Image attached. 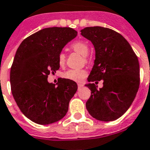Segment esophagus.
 <instances>
[{
	"label": "esophagus",
	"mask_w": 150,
	"mask_h": 150,
	"mask_svg": "<svg viewBox=\"0 0 150 150\" xmlns=\"http://www.w3.org/2000/svg\"><path fill=\"white\" fill-rule=\"evenodd\" d=\"M83 86V84H82V83H78V89H80V88H82Z\"/></svg>",
	"instance_id": "34e87169"
}]
</instances>
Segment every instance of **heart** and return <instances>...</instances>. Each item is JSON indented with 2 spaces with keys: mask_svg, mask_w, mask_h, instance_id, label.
I'll use <instances>...</instances> for the list:
<instances>
[{
  "mask_svg": "<svg viewBox=\"0 0 150 150\" xmlns=\"http://www.w3.org/2000/svg\"><path fill=\"white\" fill-rule=\"evenodd\" d=\"M71 47H72L75 51L78 52V53H80V54L82 55V56H86L87 54H88V45H87V43L83 41L78 40V41L72 43V44L71 45ZM58 60H59V63L60 65H62L64 64L65 55L63 52L59 53ZM86 75H87V72L86 70H85V69H69V70L67 71L66 72H64L63 76L65 78H67V79H69V80H72V81H81L86 78Z\"/></svg>",
  "mask_w": 150,
  "mask_h": 150,
  "instance_id": "obj_1",
  "label": "heart"
}]
</instances>
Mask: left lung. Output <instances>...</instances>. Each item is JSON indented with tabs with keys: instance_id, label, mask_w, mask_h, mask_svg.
<instances>
[{
	"instance_id": "obj_1",
	"label": "left lung",
	"mask_w": 150,
	"mask_h": 150,
	"mask_svg": "<svg viewBox=\"0 0 150 150\" xmlns=\"http://www.w3.org/2000/svg\"><path fill=\"white\" fill-rule=\"evenodd\" d=\"M81 31L95 48L88 81H103L99 90L94 83L86 85L91 90L86 107L96 120L114 121L127 111L136 97L140 84L139 59L128 42L115 30L94 26Z\"/></svg>"
}]
</instances>
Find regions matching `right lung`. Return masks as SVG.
<instances>
[{
  "mask_svg": "<svg viewBox=\"0 0 150 150\" xmlns=\"http://www.w3.org/2000/svg\"><path fill=\"white\" fill-rule=\"evenodd\" d=\"M77 33L69 27L46 28L25 39L17 48L10 71L11 93L22 113L36 124L54 123L67 113L77 83L60 78L56 86L47 77L59 69V53Z\"/></svg>",
  "mask_w": 150,
  "mask_h": 150,
  "instance_id": "add662e5",
  "label": "right lung"
}]
</instances>
